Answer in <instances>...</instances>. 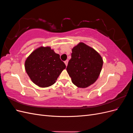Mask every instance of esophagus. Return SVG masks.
<instances>
[{"label": "esophagus", "mask_w": 133, "mask_h": 133, "mask_svg": "<svg viewBox=\"0 0 133 133\" xmlns=\"http://www.w3.org/2000/svg\"><path fill=\"white\" fill-rule=\"evenodd\" d=\"M64 63L65 64L66 66H67V65H68V60H65V61L64 62Z\"/></svg>", "instance_id": "esophagus-1"}]
</instances>
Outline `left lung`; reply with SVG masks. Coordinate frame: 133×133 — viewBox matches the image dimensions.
Instances as JSON below:
<instances>
[{
  "label": "left lung",
  "instance_id": "8db88e82",
  "mask_svg": "<svg viewBox=\"0 0 133 133\" xmlns=\"http://www.w3.org/2000/svg\"><path fill=\"white\" fill-rule=\"evenodd\" d=\"M103 64L102 58L97 51L80 43L72 49L71 58L68 62L66 70L75 85L85 88L97 80Z\"/></svg>",
  "mask_w": 133,
  "mask_h": 133
}]
</instances>
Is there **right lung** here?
Masks as SVG:
<instances>
[{
  "label": "right lung",
  "mask_w": 133,
  "mask_h": 133,
  "mask_svg": "<svg viewBox=\"0 0 133 133\" xmlns=\"http://www.w3.org/2000/svg\"><path fill=\"white\" fill-rule=\"evenodd\" d=\"M65 64L50 47H40L26 59L25 68L34 84L40 87H48L54 84Z\"/></svg>",
  "instance_id": "1"
}]
</instances>
